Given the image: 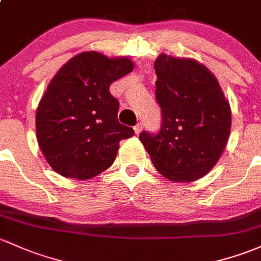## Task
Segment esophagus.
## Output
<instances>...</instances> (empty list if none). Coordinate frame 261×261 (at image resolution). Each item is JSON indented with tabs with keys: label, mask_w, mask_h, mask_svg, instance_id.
<instances>
[{
	"label": "esophagus",
	"mask_w": 261,
	"mask_h": 261,
	"mask_svg": "<svg viewBox=\"0 0 261 261\" xmlns=\"http://www.w3.org/2000/svg\"><path fill=\"white\" fill-rule=\"evenodd\" d=\"M142 130H143V123H138V124H137L136 127H134V132H136V134H137V136H138V134L141 133Z\"/></svg>",
	"instance_id": "34e87169"
}]
</instances>
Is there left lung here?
<instances>
[{"label":"left lung","instance_id":"8db88e82","mask_svg":"<svg viewBox=\"0 0 261 261\" xmlns=\"http://www.w3.org/2000/svg\"><path fill=\"white\" fill-rule=\"evenodd\" d=\"M154 69L162 125L158 133L143 130L139 139L162 175L194 181L208 174L225 148L230 106L217 78L197 61L161 55Z\"/></svg>","mask_w":261,"mask_h":261}]
</instances>
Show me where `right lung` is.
Wrapping results in <instances>:
<instances>
[{
    "label": "right lung",
    "mask_w": 261,
    "mask_h": 261,
    "mask_svg": "<svg viewBox=\"0 0 261 261\" xmlns=\"http://www.w3.org/2000/svg\"><path fill=\"white\" fill-rule=\"evenodd\" d=\"M132 71L128 58L92 51L74 56L53 77L38 105L36 133L55 172L82 180L113 164L119 142L134 130L118 122L119 102L109 86Z\"/></svg>",
    "instance_id": "right-lung-1"
}]
</instances>
